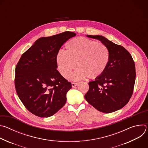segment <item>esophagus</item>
<instances>
[{
    "label": "esophagus",
    "instance_id": "esophagus-1",
    "mask_svg": "<svg viewBox=\"0 0 148 148\" xmlns=\"http://www.w3.org/2000/svg\"><path fill=\"white\" fill-rule=\"evenodd\" d=\"M77 85H78V83L77 82H72L71 83L72 87H75Z\"/></svg>",
    "mask_w": 148,
    "mask_h": 148
}]
</instances>
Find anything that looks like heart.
<instances>
[{
    "mask_svg": "<svg viewBox=\"0 0 148 148\" xmlns=\"http://www.w3.org/2000/svg\"><path fill=\"white\" fill-rule=\"evenodd\" d=\"M110 60L108 49L102 44L84 37H76L66 45V51H60L56 57L57 66L62 77L67 78L73 70V80L96 78L106 69Z\"/></svg>",
    "mask_w": 148,
    "mask_h": 148,
    "instance_id": "obj_1",
    "label": "heart"
}]
</instances>
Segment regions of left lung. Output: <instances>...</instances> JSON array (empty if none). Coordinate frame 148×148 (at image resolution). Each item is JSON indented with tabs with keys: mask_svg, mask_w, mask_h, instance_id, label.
Returning a JSON list of instances; mask_svg holds the SVG:
<instances>
[{
	"mask_svg": "<svg viewBox=\"0 0 148 148\" xmlns=\"http://www.w3.org/2000/svg\"><path fill=\"white\" fill-rule=\"evenodd\" d=\"M87 37L97 39L106 46L109 50L110 60L104 72L88 83L90 88L84 97L100 112H115L127 104L132 95L136 77L135 62L123 47L105 37Z\"/></svg>",
	"mask_w": 148,
	"mask_h": 148,
	"instance_id": "left-lung-1",
	"label": "left lung"
}]
</instances>
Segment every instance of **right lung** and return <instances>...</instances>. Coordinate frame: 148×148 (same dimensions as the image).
Masks as SVG:
<instances>
[{"label": "right lung", "instance_id": "right-lung-1", "mask_svg": "<svg viewBox=\"0 0 148 148\" xmlns=\"http://www.w3.org/2000/svg\"><path fill=\"white\" fill-rule=\"evenodd\" d=\"M75 33L65 32L43 37L20 57L16 67L15 88L18 98L33 114L47 118L65 105L71 84L56 69L62 45Z\"/></svg>", "mask_w": 148, "mask_h": 148}]
</instances>
